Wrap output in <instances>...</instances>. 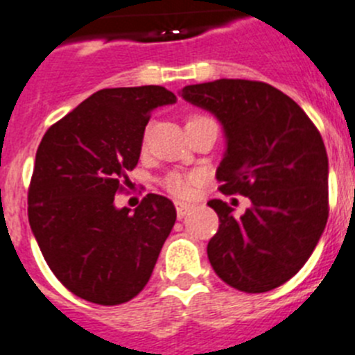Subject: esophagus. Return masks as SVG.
Segmentation results:
<instances>
[{"mask_svg":"<svg viewBox=\"0 0 355 355\" xmlns=\"http://www.w3.org/2000/svg\"><path fill=\"white\" fill-rule=\"evenodd\" d=\"M175 209H177V216L184 217L194 209L193 203H187V201H175Z\"/></svg>","mask_w":355,"mask_h":355,"instance_id":"esophagus-1","label":"esophagus"}]
</instances>
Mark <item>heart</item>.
<instances>
[{
    "label": "heart",
    "instance_id": "heart-1",
    "mask_svg": "<svg viewBox=\"0 0 355 355\" xmlns=\"http://www.w3.org/2000/svg\"><path fill=\"white\" fill-rule=\"evenodd\" d=\"M194 120V118H191ZM196 182V177H182V175H171L166 180V187L171 191L177 196H185L189 194L191 189H193V184Z\"/></svg>",
    "mask_w": 355,
    "mask_h": 355
}]
</instances>
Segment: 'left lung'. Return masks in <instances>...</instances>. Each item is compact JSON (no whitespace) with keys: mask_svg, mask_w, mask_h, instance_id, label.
Wrapping results in <instances>:
<instances>
[{"mask_svg":"<svg viewBox=\"0 0 355 355\" xmlns=\"http://www.w3.org/2000/svg\"><path fill=\"white\" fill-rule=\"evenodd\" d=\"M178 94L221 123L219 189L251 201L242 216L221 200L207 203L221 221L207 245L212 269L241 292L283 285L311 257L327 223L329 161L320 132L297 102L267 83L217 79Z\"/></svg>","mask_w":355,"mask_h":355,"instance_id":"1","label":"left lung"}]
</instances>
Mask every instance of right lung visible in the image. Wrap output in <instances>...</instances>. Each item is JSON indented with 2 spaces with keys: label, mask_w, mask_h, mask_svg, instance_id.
Masks as SVG:
<instances>
[{
  "label": "right lung",
  "mask_w": 355,
  "mask_h": 355,
  "mask_svg": "<svg viewBox=\"0 0 355 355\" xmlns=\"http://www.w3.org/2000/svg\"><path fill=\"white\" fill-rule=\"evenodd\" d=\"M162 86L106 88L49 127L38 145L28 219L49 269L85 301L114 306L148 283L177 221L168 198L114 205L141 154L150 113L175 104Z\"/></svg>",
  "instance_id": "add662e5"
}]
</instances>
